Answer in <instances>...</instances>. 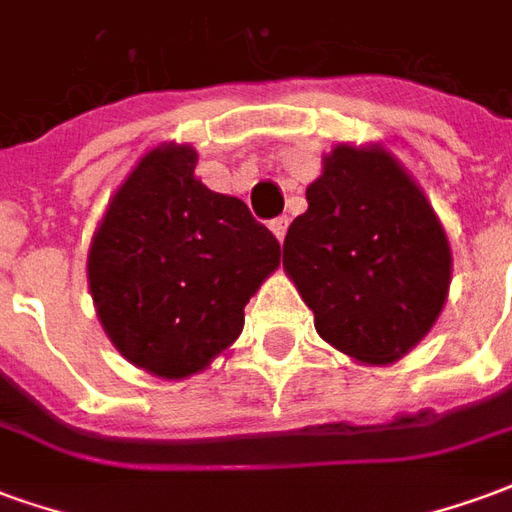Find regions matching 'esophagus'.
Wrapping results in <instances>:
<instances>
[{"mask_svg":"<svg viewBox=\"0 0 512 512\" xmlns=\"http://www.w3.org/2000/svg\"><path fill=\"white\" fill-rule=\"evenodd\" d=\"M268 227H271V233L277 235V241L282 244V241H285V233H288V216H279V219H274Z\"/></svg>","mask_w":512,"mask_h":512,"instance_id":"esophagus-1","label":"esophagus"}]
</instances>
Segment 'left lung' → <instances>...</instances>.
Returning a JSON list of instances; mask_svg holds the SVG:
<instances>
[{"label":"left lung","instance_id":"8db88e82","mask_svg":"<svg viewBox=\"0 0 512 512\" xmlns=\"http://www.w3.org/2000/svg\"><path fill=\"white\" fill-rule=\"evenodd\" d=\"M282 268L326 343L362 365H392L439 321L452 282L444 224L384 145H340L307 186Z\"/></svg>","mask_w":512,"mask_h":512}]
</instances>
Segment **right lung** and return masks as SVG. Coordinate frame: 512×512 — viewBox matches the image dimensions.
I'll return each mask as SVG.
<instances>
[{"label":"right lung","mask_w":512,"mask_h":512,"mask_svg":"<svg viewBox=\"0 0 512 512\" xmlns=\"http://www.w3.org/2000/svg\"><path fill=\"white\" fill-rule=\"evenodd\" d=\"M194 167L191 145L150 147L112 194L87 252L106 337L167 381L208 370L238 340L246 301L279 268L277 238Z\"/></svg>","instance_id":"1"}]
</instances>
